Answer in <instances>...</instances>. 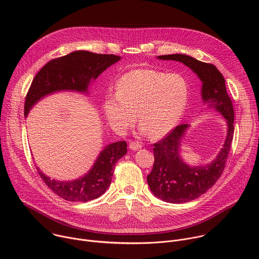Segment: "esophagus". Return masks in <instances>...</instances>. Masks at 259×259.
<instances>
[{"label": "esophagus", "instance_id": "34e87169", "mask_svg": "<svg viewBox=\"0 0 259 259\" xmlns=\"http://www.w3.org/2000/svg\"><path fill=\"white\" fill-rule=\"evenodd\" d=\"M129 147H130V150H132V151H138L142 147V144L139 143V142H130Z\"/></svg>", "mask_w": 259, "mask_h": 259}]
</instances>
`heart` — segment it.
<instances>
[{
    "instance_id": "heart-1",
    "label": "heart",
    "mask_w": 259,
    "mask_h": 259,
    "mask_svg": "<svg viewBox=\"0 0 259 259\" xmlns=\"http://www.w3.org/2000/svg\"><path fill=\"white\" fill-rule=\"evenodd\" d=\"M116 89L105 94L102 108L109 126L118 132L136 121L137 110L140 134L166 135L182 118L189 98L188 83L180 75L150 68L124 73Z\"/></svg>"
}]
</instances>
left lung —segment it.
Returning a JSON list of instances; mask_svg holds the SVG:
<instances>
[{
    "label": "left lung",
    "mask_w": 259,
    "mask_h": 259,
    "mask_svg": "<svg viewBox=\"0 0 259 259\" xmlns=\"http://www.w3.org/2000/svg\"><path fill=\"white\" fill-rule=\"evenodd\" d=\"M158 59L179 61L190 67L202 81L203 102L223 116L228 127L223 147L207 165L190 166L180 157L181 142L190 128L189 124L177 126L167 137L154 144L155 163L152 172L147 175L149 187L164 202L181 204L205 194L223 174L234 137V108L227 92L226 80L215 65L186 54L161 55Z\"/></svg>",
    "instance_id": "obj_1"
}]
</instances>
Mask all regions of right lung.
<instances>
[{
  "label": "right lung",
  "instance_id": "1",
  "mask_svg": "<svg viewBox=\"0 0 259 259\" xmlns=\"http://www.w3.org/2000/svg\"><path fill=\"white\" fill-rule=\"evenodd\" d=\"M121 59L114 54H96L79 50L50 60L33 78L25 97L24 116L32 106L55 92L73 91L89 94V86L110 65ZM126 141L107 144L99 153L92 168L82 177L70 181L51 179L39 167L36 170L48 188L70 202H88L99 198L108 189L116 163L126 155Z\"/></svg>",
  "mask_w": 259,
  "mask_h": 259
}]
</instances>
